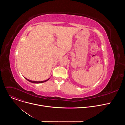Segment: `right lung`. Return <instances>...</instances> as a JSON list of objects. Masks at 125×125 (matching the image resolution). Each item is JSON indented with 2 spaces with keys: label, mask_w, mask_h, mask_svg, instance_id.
Masks as SVG:
<instances>
[{
  "label": "right lung",
  "mask_w": 125,
  "mask_h": 125,
  "mask_svg": "<svg viewBox=\"0 0 125 125\" xmlns=\"http://www.w3.org/2000/svg\"><path fill=\"white\" fill-rule=\"evenodd\" d=\"M27 80H28V81H29L30 82H31V83H44V82H46V81H47L48 80H49V79L50 78H49L48 79H47V80H45V81H40V82H38V81H31V80H29V79H27V78H25Z\"/></svg>",
  "instance_id": "right-lung-1"
}]
</instances>
